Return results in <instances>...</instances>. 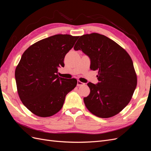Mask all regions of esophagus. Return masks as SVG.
<instances>
[{
	"label": "esophagus",
	"instance_id": "obj_1",
	"mask_svg": "<svg viewBox=\"0 0 151 151\" xmlns=\"http://www.w3.org/2000/svg\"><path fill=\"white\" fill-rule=\"evenodd\" d=\"M84 85H85L84 83H82V82H81L79 81H77V86H84Z\"/></svg>",
	"mask_w": 151,
	"mask_h": 151
}]
</instances>
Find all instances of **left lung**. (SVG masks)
Masks as SVG:
<instances>
[{"mask_svg":"<svg viewBox=\"0 0 151 151\" xmlns=\"http://www.w3.org/2000/svg\"><path fill=\"white\" fill-rule=\"evenodd\" d=\"M74 49L88 55L90 68L98 72V83H88L91 92L84 98L86 108L100 118L116 115L129 103L137 83L129 53L110 38L95 33L81 36Z\"/></svg>","mask_w":151,"mask_h":151,"instance_id":"left-lung-1","label":"left lung"}]
</instances>
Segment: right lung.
<instances>
[{
    "mask_svg": "<svg viewBox=\"0 0 151 151\" xmlns=\"http://www.w3.org/2000/svg\"><path fill=\"white\" fill-rule=\"evenodd\" d=\"M79 36L55 35L30 46L15 70L17 93L22 103L35 115L52 116L60 110L66 95L74 89L76 79L58 77L65 55Z\"/></svg>",
    "mask_w": 151,
    "mask_h": 151,
    "instance_id": "1",
    "label": "right lung"
}]
</instances>
